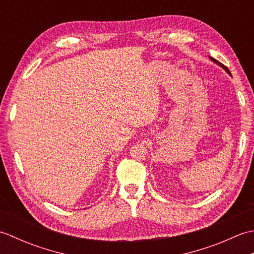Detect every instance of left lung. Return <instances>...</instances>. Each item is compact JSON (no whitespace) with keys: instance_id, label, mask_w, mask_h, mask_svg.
I'll list each match as a JSON object with an SVG mask.
<instances>
[{"instance_id":"8db88e82","label":"left lung","mask_w":254,"mask_h":254,"mask_svg":"<svg viewBox=\"0 0 254 254\" xmlns=\"http://www.w3.org/2000/svg\"><path fill=\"white\" fill-rule=\"evenodd\" d=\"M210 60H212L213 62H215V63H217L218 64V65H220V66H222V67H224L225 68V71H227L229 74H230V72H229V69L227 68V67H226L225 65H224V64H222V63H220V62H218L217 60H215V59L214 58H210Z\"/></svg>"}]
</instances>
